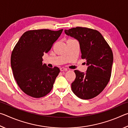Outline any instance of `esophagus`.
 <instances>
[{"label": "esophagus", "mask_w": 128, "mask_h": 128, "mask_svg": "<svg viewBox=\"0 0 128 128\" xmlns=\"http://www.w3.org/2000/svg\"><path fill=\"white\" fill-rule=\"evenodd\" d=\"M60 71H67L68 70V69H67L66 68H64V67H62V68H60Z\"/></svg>", "instance_id": "obj_1"}]
</instances>
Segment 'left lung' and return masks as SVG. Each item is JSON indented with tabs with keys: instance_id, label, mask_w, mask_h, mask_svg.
<instances>
[{
	"instance_id": "left-lung-1",
	"label": "left lung",
	"mask_w": 128,
	"mask_h": 128,
	"mask_svg": "<svg viewBox=\"0 0 128 128\" xmlns=\"http://www.w3.org/2000/svg\"><path fill=\"white\" fill-rule=\"evenodd\" d=\"M65 33L78 41L82 59L86 60V73L75 70L76 78L71 88L82 99H90L99 95L110 81L113 64V53L98 31L76 27L65 30Z\"/></svg>"
}]
</instances>
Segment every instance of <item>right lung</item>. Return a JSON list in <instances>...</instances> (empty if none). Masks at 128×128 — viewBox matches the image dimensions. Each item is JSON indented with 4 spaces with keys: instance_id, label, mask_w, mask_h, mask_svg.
Masks as SVG:
<instances>
[{
    "instance_id": "obj_1",
    "label": "right lung",
    "mask_w": 128,
    "mask_h": 128,
    "mask_svg": "<svg viewBox=\"0 0 128 128\" xmlns=\"http://www.w3.org/2000/svg\"><path fill=\"white\" fill-rule=\"evenodd\" d=\"M62 30H29L22 34L14 46L10 58L11 68L17 85L26 94L41 98L52 88L60 69L43 64L42 56L50 50Z\"/></svg>"
}]
</instances>
